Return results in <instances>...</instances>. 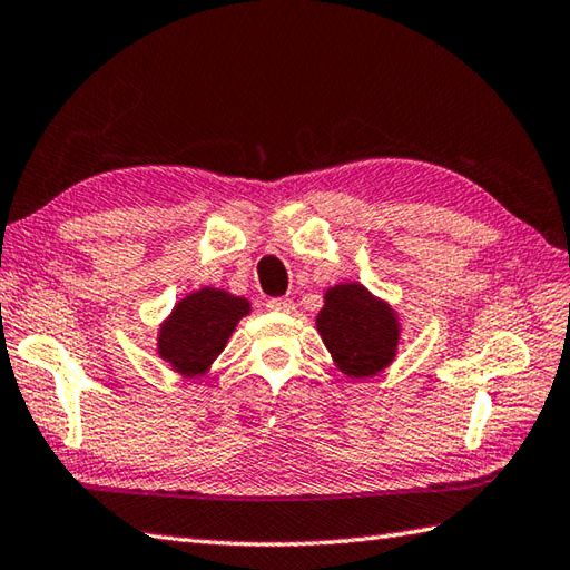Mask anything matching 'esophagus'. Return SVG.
<instances>
[{"mask_svg": "<svg viewBox=\"0 0 570 570\" xmlns=\"http://www.w3.org/2000/svg\"><path fill=\"white\" fill-rule=\"evenodd\" d=\"M266 308L276 311V313H292L294 311V301L286 298V296H274L266 301Z\"/></svg>", "mask_w": 570, "mask_h": 570, "instance_id": "esophagus-1", "label": "esophagus"}]
</instances>
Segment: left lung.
Wrapping results in <instances>:
<instances>
[{
  "label": "left lung",
  "instance_id": "8db88e82",
  "mask_svg": "<svg viewBox=\"0 0 570 570\" xmlns=\"http://www.w3.org/2000/svg\"><path fill=\"white\" fill-rule=\"evenodd\" d=\"M316 325L337 370L347 377H370L394 360L399 343L394 311L362 284H341L325 292Z\"/></svg>",
  "mask_w": 570,
  "mask_h": 570
}]
</instances>
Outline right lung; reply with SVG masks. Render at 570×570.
Returning <instances> with one entry per match:
<instances>
[{
  "label": "right lung",
  "mask_w": 570,
  "mask_h": 570,
  "mask_svg": "<svg viewBox=\"0 0 570 570\" xmlns=\"http://www.w3.org/2000/svg\"><path fill=\"white\" fill-rule=\"evenodd\" d=\"M247 313L249 304L245 298L217 288H200L176 304L171 316L161 325L159 355L176 372L196 377L223 353L227 337Z\"/></svg>",
  "instance_id": "right-lung-1"
}]
</instances>
